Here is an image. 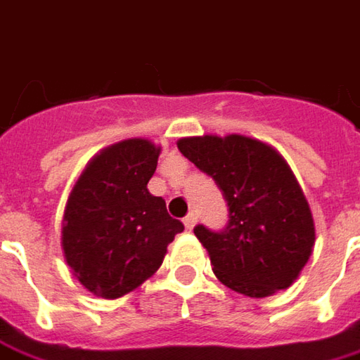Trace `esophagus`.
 <instances>
[{
    "label": "esophagus",
    "instance_id": "34e87169",
    "mask_svg": "<svg viewBox=\"0 0 360 360\" xmlns=\"http://www.w3.org/2000/svg\"><path fill=\"white\" fill-rule=\"evenodd\" d=\"M196 222H198V214H196V212L192 210V212H190V214L184 218V226H186L188 230H192L194 226H196Z\"/></svg>",
    "mask_w": 360,
    "mask_h": 360
}]
</instances>
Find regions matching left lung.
<instances>
[{
	"instance_id": "8db88e82",
	"label": "left lung",
	"mask_w": 360,
	"mask_h": 360,
	"mask_svg": "<svg viewBox=\"0 0 360 360\" xmlns=\"http://www.w3.org/2000/svg\"><path fill=\"white\" fill-rule=\"evenodd\" d=\"M178 150L214 178L229 202V226H196L216 278L244 297L264 298L288 288L314 248V220L286 160L256 138L192 136Z\"/></svg>"
}]
</instances>
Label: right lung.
Here are the masks:
<instances>
[{"label": "right lung", "instance_id": "1", "mask_svg": "<svg viewBox=\"0 0 360 360\" xmlns=\"http://www.w3.org/2000/svg\"><path fill=\"white\" fill-rule=\"evenodd\" d=\"M162 148L144 138L100 150L72 188L62 250L79 284L102 298L131 292L160 269L184 224L150 194Z\"/></svg>", "mask_w": 360, "mask_h": 360}]
</instances>
